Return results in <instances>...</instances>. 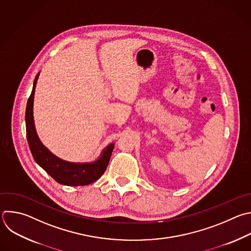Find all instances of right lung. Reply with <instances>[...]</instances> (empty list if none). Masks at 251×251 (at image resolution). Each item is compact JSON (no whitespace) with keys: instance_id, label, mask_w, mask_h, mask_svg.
Masks as SVG:
<instances>
[{"instance_id":"1","label":"right lung","mask_w":251,"mask_h":251,"mask_svg":"<svg viewBox=\"0 0 251 251\" xmlns=\"http://www.w3.org/2000/svg\"><path fill=\"white\" fill-rule=\"evenodd\" d=\"M39 73L35 76L25 110L26 137L30 151L37 164L58 183L67 186H83L97 181L104 174L114 148L108 145L100 156L92 162H71L53 154L39 140L33 120V99Z\"/></svg>"}]
</instances>
